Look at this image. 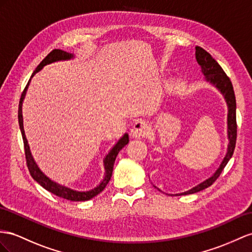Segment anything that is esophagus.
<instances>
[{
	"mask_svg": "<svg viewBox=\"0 0 252 252\" xmlns=\"http://www.w3.org/2000/svg\"><path fill=\"white\" fill-rule=\"evenodd\" d=\"M149 134V126L145 120L138 119L135 121L131 130V136L134 138H143Z\"/></svg>",
	"mask_w": 252,
	"mask_h": 252,
	"instance_id": "34e87169",
	"label": "esophagus"
}]
</instances>
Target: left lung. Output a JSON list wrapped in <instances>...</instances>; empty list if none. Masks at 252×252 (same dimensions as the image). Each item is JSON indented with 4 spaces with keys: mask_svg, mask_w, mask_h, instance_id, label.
Returning a JSON list of instances; mask_svg holds the SVG:
<instances>
[{
    "mask_svg": "<svg viewBox=\"0 0 252 252\" xmlns=\"http://www.w3.org/2000/svg\"><path fill=\"white\" fill-rule=\"evenodd\" d=\"M196 61L201 67V72L204 75V80L212 84L213 86L218 89V92L223 95V99L227 103L228 106V118H227V134H228V148L227 153L222 159V162L219 165L216 171L213 175L204 180L203 182L199 183L198 185L193 186L192 189L176 193L175 196H182V195H190L200 190H203L206 188H209L213 183L216 181V179L220 176L221 171L228 164L230 158L233 156L235 143H236V101L233 86L227 74L224 73L222 68L219 66V63L213 59L210 53L206 52L205 50L200 47H196ZM171 196V195H170ZM173 196V195H172Z\"/></svg>",
    "mask_w": 252,
    "mask_h": 252,
    "instance_id": "1",
    "label": "left lung"
}]
</instances>
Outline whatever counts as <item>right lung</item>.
Masks as SVG:
<instances>
[{"label":"right lung","instance_id":"obj_1","mask_svg":"<svg viewBox=\"0 0 252 252\" xmlns=\"http://www.w3.org/2000/svg\"><path fill=\"white\" fill-rule=\"evenodd\" d=\"M73 59H74L73 54L67 53V52H64V51L60 50V49H55V50L52 51V52H50L46 56V59H44L39 64H38V67L35 69L33 74H32L27 87L24 88L23 93L21 94L20 102H19L18 119H19V126H20V130H21V134H22V138H23L25 158H27V164H28L31 176L33 177L35 181L37 183H39L43 189H46L50 192H52V193H54V195L59 196L61 198L70 200V201H87V200L92 199L94 196L98 195V193H100L103 189H105V186L109 182V180H111V177H112V173H113L115 159H116V158H117L118 153L122 149V148H124L126 145H127V143H128V134L125 133L124 135H122V137L119 138V140L114 145V147L106 154V157L104 158V159H103V165H104L105 173H104V177H103L102 181L98 185H96L95 188H94L93 189L81 191V190H75V189H72L70 188H67V186L62 185L60 183L53 181L52 179H50L46 175V173H44L39 168V167H38L33 156H32V152H31V149H30L27 136H25L24 126H23L22 105H23V100L25 98V94H27V92H28V88L30 86L32 77H33L36 73L39 72V71L44 66H47V64H50L52 63H56V62H62V61H70V60H73Z\"/></svg>","mask_w":252,"mask_h":252}]
</instances>
